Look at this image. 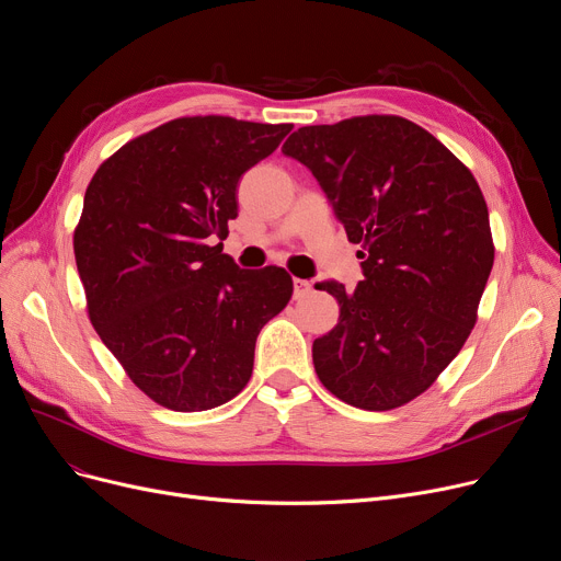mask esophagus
Segmentation results:
<instances>
[{"mask_svg":"<svg viewBox=\"0 0 561 561\" xmlns=\"http://www.w3.org/2000/svg\"><path fill=\"white\" fill-rule=\"evenodd\" d=\"M311 293V282H307V279H293V296H296V300H300V298H305V296H309Z\"/></svg>","mask_w":561,"mask_h":561,"instance_id":"34e87169","label":"esophagus"}]
</instances>
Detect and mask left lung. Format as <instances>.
<instances>
[{"mask_svg": "<svg viewBox=\"0 0 561 561\" xmlns=\"http://www.w3.org/2000/svg\"><path fill=\"white\" fill-rule=\"evenodd\" d=\"M305 163L357 252L355 293L336 298V328L313 341L318 379L339 400L389 411L425 393L459 355L493 268L484 195L430 131L400 115H357L293 131Z\"/></svg>", "mask_w": 561, "mask_h": 561, "instance_id": "obj_1", "label": "left lung"}]
</instances>
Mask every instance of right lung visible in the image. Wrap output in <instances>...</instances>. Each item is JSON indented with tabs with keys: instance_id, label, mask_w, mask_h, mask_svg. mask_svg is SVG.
I'll list each match as a JSON object with an SVG mask.
<instances>
[{
	"instance_id": "right-lung-1",
	"label": "right lung",
	"mask_w": 561,
	"mask_h": 561,
	"mask_svg": "<svg viewBox=\"0 0 561 561\" xmlns=\"http://www.w3.org/2000/svg\"><path fill=\"white\" fill-rule=\"evenodd\" d=\"M293 125L176 117L111 154L75 227L85 309L134 385L172 411H206L252 377L261 328L293 296L284 268L222 254L241 174Z\"/></svg>"
}]
</instances>
